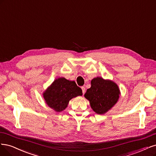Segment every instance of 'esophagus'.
<instances>
[{
	"label": "esophagus",
	"mask_w": 156,
	"mask_h": 156,
	"mask_svg": "<svg viewBox=\"0 0 156 156\" xmlns=\"http://www.w3.org/2000/svg\"><path fill=\"white\" fill-rule=\"evenodd\" d=\"M82 89L83 94H84V93H85V87L83 86V87H82Z\"/></svg>",
	"instance_id": "obj_1"
}]
</instances>
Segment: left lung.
Listing matches in <instances>:
<instances>
[{"label": "left lung", "instance_id": "left-lung-1", "mask_svg": "<svg viewBox=\"0 0 156 156\" xmlns=\"http://www.w3.org/2000/svg\"><path fill=\"white\" fill-rule=\"evenodd\" d=\"M91 86L87 89L84 97L88 100L93 111L98 115L107 113L117 104L120 94L116 83L102 77L94 78Z\"/></svg>", "mask_w": 156, "mask_h": 156}]
</instances>
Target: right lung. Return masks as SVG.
Here are the masks:
<instances>
[{"mask_svg": "<svg viewBox=\"0 0 156 156\" xmlns=\"http://www.w3.org/2000/svg\"><path fill=\"white\" fill-rule=\"evenodd\" d=\"M82 95V90L74 81L63 77L55 80L43 93L45 103L58 113L65 109L72 98Z\"/></svg>", "mask_w": 156, "mask_h": 156, "instance_id": "obj_1", "label": "right lung"}]
</instances>
